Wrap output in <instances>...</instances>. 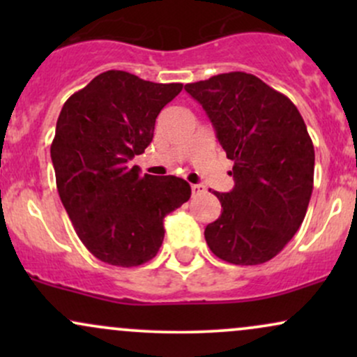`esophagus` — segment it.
<instances>
[{"instance_id": "1", "label": "esophagus", "mask_w": 357, "mask_h": 357, "mask_svg": "<svg viewBox=\"0 0 357 357\" xmlns=\"http://www.w3.org/2000/svg\"><path fill=\"white\" fill-rule=\"evenodd\" d=\"M203 191H204V188L202 186V184H192V186H191V192H192V196L199 195V192H203Z\"/></svg>"}]
</instances>
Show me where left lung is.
<instances>
[{
	"label": "left lung",
	"instance_id": "8db88e82",
	"mask_svg": "<svg viewBox=\"0 0 357 357\" xmlns=\"http://www.w3.org/2000/svg\"><path fill=\"white\" fill-rule=\"evenodd\" d=\"M184 90L206 110L233 161L235 188L213 191L221 215L204 228L208 247L228 264H265L296 235L312 195L315 154L304 119L252 73H220Z\"/></svg>",
	"mask_w": 357,
	"mask_h": 357
}]
</instances>
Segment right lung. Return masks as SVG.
Here are the masks:
<instances>
[{
	"instance_id": "add662e5",
	"label": "right lung",
	"mask_w": 357,
	"mask_h": 357,
	"mask_svg": "<svg viewBox=\"0 0 357 357\" xmlns=\"http://www.w3.org/2000/svg\"><path fill=\"white\" fill-rule=\"evenodd\" d=\"M183 84H154L107 70L68 97L50 154L56 190L82 243L116 267L155 257L165 216L186 203L191 188L176 176L139 174L129 166L154 136L155 117Z\"/></svg>"
}]
</instances>
